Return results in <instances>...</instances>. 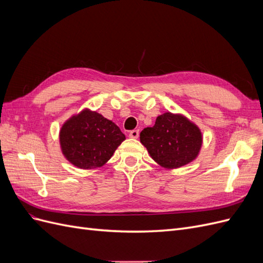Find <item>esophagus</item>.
Listing matches in <instances>:
<instances>
[{"mask_svg":"<svg viewBox=\"0 0 263 263\" xmlns=\"http://www.w3.org/2000/svg\"><path fill=\"white\" fill-rule=\"evenodd\" d=\"M129 137L133 139H137L139 137V130L138 129H134L129 133Z\"/></svg>","mask_w":263,"mask_h":263,"instance_id":"esophagus-1","label":"esophagus"}]
</instances>
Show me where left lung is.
<instances>
[{"label":"left lung","instance_id":"obj_1","mask_svg":"<svg viewBox=\"0 0 263 263\" xmlns=\"http://www.w3.org/2000/svg\"><path fill=\"white\" fill-rule=\"evenodd\" d=\"M140 142L159 165L172 170L195 160L203 136L198 126L183 114L165 112L157 117L153 127L141 130Z\"/></svg>","mask_w":263,"mask_h":263}]
</instances>
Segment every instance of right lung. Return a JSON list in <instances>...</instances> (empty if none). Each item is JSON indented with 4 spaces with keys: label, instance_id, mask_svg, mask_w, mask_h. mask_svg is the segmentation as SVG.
<instances>
[{
    "label": "right lung",
    "instance_id": "add662e5",
    "mask_svg": "<svg viewBox=\"0 0 263 263\" xmlns=\"http://www.w3.org/2000/svg\"><path fill=\"white\" fill-rule=\"evenodd\" d=\"M125 139L115 123L90 108L71 116L59 132L62 155L84 170L104 165Z\"/></svg>",
    "mask_w": 263,
    "mask_h": 263
}]
</instances>
